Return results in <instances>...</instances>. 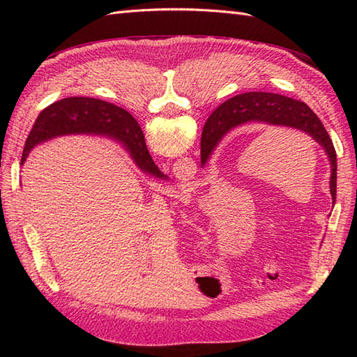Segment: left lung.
<instances>
[{"mask_svg": "<svg viewBox=\"0 0 357 357\" xmlns=\"http://www.w3.org/2000/svg\"><path fill=\"white\" fill-rule=\"evenodd\" d=\"M245 123L291 128L302 134H307L319 143L331 162L329 188L335 202V198H337V153H335L329 134L316 113L305 102L278 93L247 92L225 101L214 112L207 137L204 135L201 138V165L204 167L207 164L215 146L226 134Z\"/></svg>", "mask_w": 357, "mask_h": 357, "instance_id": "left-lung-1", "label": "left lung"}]
</instances>
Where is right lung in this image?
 Masks as SVG:
<instances>
[{"instance_id": "right-lung-1", "label": "right lung", "mask_w": 357, "mask_h": 357, "mask_svg": "<svg viewBox=\"0 0 357 357\" xmlns=\"http://www.w3.org/2000/svg\"><path fill=\"white\" fill-rule=\"evenodd\" d=\"M73 134L101 135L121 144L134 160V164L146 174L167 180L150 156L144 134L138 122L122 107L96 98L73 96L46 107L32 126L24 147L20 165L36 146L52 138ZM208 132H205L207 137ZM211 134V131H210Z\"/></svg>"}]
</instances>
